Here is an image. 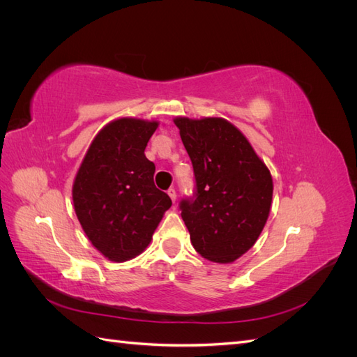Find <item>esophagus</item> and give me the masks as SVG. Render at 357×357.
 I'll list each match as a JSON object with an SVG mask.
<instances>
[{
	"label": "esophagus",
	"instance_id": "34e87169",
	"mask_svg": "<svg viewBox=\"0 0 357 357\" xmlns=\"http://www.w3.org/2000/svg\"><path fill=\"white\" fill-rule=\"evenodd\" d=\"M168 195H169V198H171L172 202H176L177 193H176V189H174V188H169V189H168Z\"/></svg>",
	"mask_w": 357,
	"mask_h": 357
}]
</instances>
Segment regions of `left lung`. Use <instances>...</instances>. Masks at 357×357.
Instances as JSON below:
<instances>
[{
	"mask_svg": "<svg viewBox=\"0 0 357 357\" xmlns=\"http://www.w3.org/2000/svg\"><path fill=\"white\" fill-rule=\"evenodd\" d=\"M195 190L178 204L195 250L219 264L253 247L266 223L273 178L247 138L220 117H177Z\"/></svg>",
	"mask_w": 357,
	"mask_h": 357,
	"instance_id": "1",
	"label": "left lung"
}]
</instances>
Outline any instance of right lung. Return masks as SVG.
<instances>
[{
  "label": "right lung",
  "mask_w": 357,
  "mask_h": 357,
  "mask_svg": "<svg viewBox=\"0 0 357 357\" xmlns=\"http://www.w3.org/2000/svg\"><path fill=\"white\" fill-rule=\"evenodd\" d=\"M158 122L123 117L93 138L73 186L84 234L114 262L142 253L171 198L155 186V164L144 155Z\"/></svg>",
  "instance_id": "add662e5"
}]
</instances>
